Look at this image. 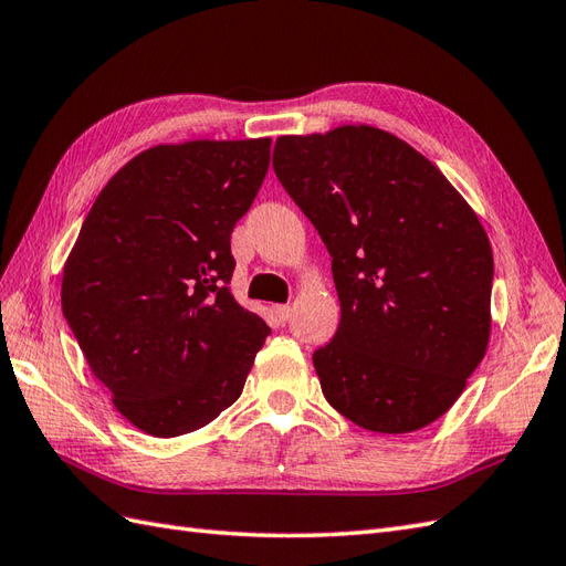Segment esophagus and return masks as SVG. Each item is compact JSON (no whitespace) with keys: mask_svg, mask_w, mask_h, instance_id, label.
<instances>
[{"mask_svg":"<svg viewBox=\"0 0 566 566\" xmlns=\"http://www.w3.org/2000/svg\"><path fill=\"white\" fill-rule=\"evenodd\" d=\"M274 313H277V317H280V321L282 323H286V321H292V308H289V306H274Z\"/></svg>","mask_w":566,"mask_h":566,"instance_id":"1","label":"esophagus"}]
</instances>
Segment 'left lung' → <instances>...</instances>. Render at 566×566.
<instances>
[{
  "label": "left lung",
  "mask_w": 566,
  "mask_h": 566,
  "mask_svg": "<svg viewBox=\"0 0 566 566\" xmlns=\"http://www.w3.org/2000/svg\"><path fill=\"white\" fill-rule=\"evenodd\" d=\"M272 167L332 255L342 321L313 354L325 399L373 432L438 421L490 339L478 214L428 157L366 124L280 136Z\"/></svg>",
  "instance_id": "1"
}]
</instances>
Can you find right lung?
Listing matches in <instances>:
<instances>
[{
    "label": "right lung",
    "mask_w": 566,
    "mask_h": 566,
    "mask_svg": "<svg viewBox=\"0 0 566 566\" xmlns=\"http://www.w3.org/2000/svg\"><path fill=\"white\" fill-rule=\"evenodd\" d=\"M270 138L165 143L95 198L62 274V311L112 403L177 438L234 403L270 327L239 306L231 231L270 167Z\"/></svg>",
    "instance_id": "right-lung-1"
}]
</instances>
